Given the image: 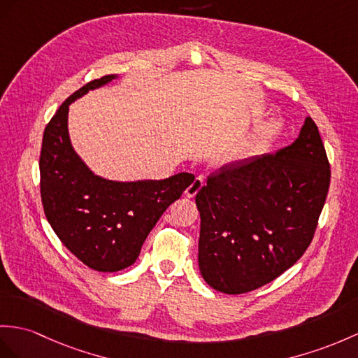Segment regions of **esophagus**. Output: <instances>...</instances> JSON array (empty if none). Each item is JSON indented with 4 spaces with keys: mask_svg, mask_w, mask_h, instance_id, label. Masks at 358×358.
I'll list each match as a JSON object with an SVG mask.
<instances>
[{
    "mask_svg": "<svg viewBox=\"0 0 358 358\" xmlns=\"http://www.w3.org/2000/svg\"><path fill=\"white\" fill-rule=\"evenodd\" d=\"M202 187H203V179L202 178H196L194 180H193V184H191L187 189H185V194H187V197H194L200 189H202Z\"/></svg>",
    "mask_w": 358,
    "mask_h": 358,
    "instance_id": "1",
    "label": "esophagus"
}]
</instances>
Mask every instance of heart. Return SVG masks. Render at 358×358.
Returning <instances> with one entry per match:
<instances>
[{"instance_id":"1","label":"heart","mask_w":358,"mask_h":358,"mask_svg":"<svg viewBox=\"0 0 358 358\" xmlns=\"http://www.w3.org/2000/svg\"><path fill=\"white\" fill-rule=\"evenodd\" d=\"M276 129H278V124H276L275 121H273V123H270V124L267 126V129H266V134H273Z\"/></svg>"}]
</instances>
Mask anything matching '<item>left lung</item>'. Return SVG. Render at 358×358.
<instances>
[{
    "label": "left lung",
    "instance_id": "left-lung-1",
    "mask_svg": "<svg viewBox=\"0 0 358 358\" xmlns=\"http://www.w3.org/2000/svg\"><path fill=\"white\" fill-rule=\"evenodd\" d=\"M329 178L325 147L310 117L290 145L208 176L196 194L199 268L208 285L241 294L290 268L313 240Z\"/></svg>",
    "mask_w": 358,
    "mask_h": 358
}]
</instances>
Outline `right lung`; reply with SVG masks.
Returning <instances> with one entry per match:
<instances>
[{
	"instance_id": "right-lung-1",
	"label": "right lung",
	"mask_w": 358,
	"mask_h": 358,
	"mask_svg": "<svg viewBox=\"0 0 358 358\" xmlns=\"http://www.w3.org/2000/svg\"><path fill=\"white\" fill-rule=\"evenodd\" d=\"M113 78L118 76L86 83L62 103L43 132L39 159L48 223L73 255L99 272L132 266L165 209L194 180L185 171L162 180L104 179L76 153L68 134L69 104Z\"/></svg>"
}]
</instances>
